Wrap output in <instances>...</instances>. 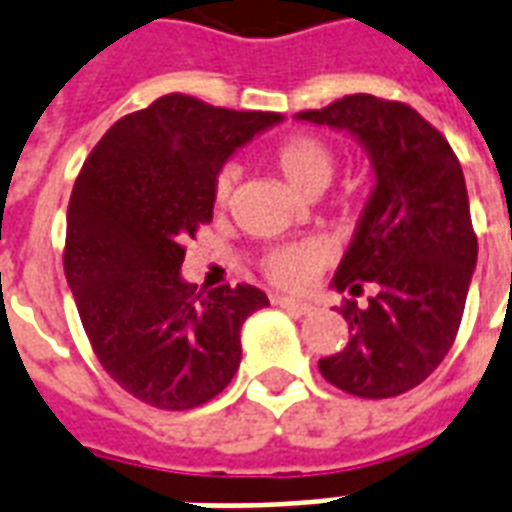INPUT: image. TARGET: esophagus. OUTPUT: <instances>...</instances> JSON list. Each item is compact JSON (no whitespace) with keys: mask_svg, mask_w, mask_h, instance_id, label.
I'll return each mask as SVG.
<instances>
[{"mask_svg":"<svg viewBox=\"0 0 512 512\" xmlns=\"http://www.w3.org/2000/svg\"><path fill=\"white\" fill-rule=\"evenodd\" d=\"M274 306H282V309H287V312H295V314H309V312H312V304L295 301V298H282V295H276Z\"/></svg>","mask_w":512,"mask_h":512,"instance_id":"obj_1","label":"esophagus"}]
</instances>
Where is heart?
Here are the masks:
<instances>
[{
    "instance_id": "heart-1",
    "label": "heart",
    "mask_w": 512,
    "mask_h": 512,
    "mask_svg": "<svg viewBox=\"0 0 512 512\" xmlns=\"http://www.w3.org/2000/svg\"><path fill=\"white\" fill-rule=\"evenodd\" d=\"M274 168L285 176L290 187L304 195H317L331 184L339 157L328 140L312 132H295L279 140L271 151ZM236 168H222L214 179V203L225 208L236 187ZM328 263V249L320 241H290L268 249L260 260V274L287 293H304L317 282Z\"/></svg>"
}]
</instances>
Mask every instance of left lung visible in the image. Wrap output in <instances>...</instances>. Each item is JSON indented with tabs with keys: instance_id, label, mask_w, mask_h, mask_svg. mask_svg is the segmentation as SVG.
Returning <instances> with one entry per match:
<instances>
[{
	"instance_id": "1",
	"label": "left lung",
	"mask_w": 512,
	"mask_h": 512,
	"mask_svg": "<svg viewBox=\"0 0 512 512\" xmlns=\"http://www.w3.org/2000/svg\"><path fill=\"white\" fill-rule=\"evenodd\" d=\"M298 119L352 132L369 149L377 187L336 271V290L361 295L339 306L350 342L317 369L339 391L393 399L418 388L456 342L478 260L461 162L415 108L347 94Z\"/></svg>"
}]
</instances>
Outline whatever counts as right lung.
<instances>
[{
    "label": "right lung",
    "mask_w": 512,
    "mask_h": 512,
    "mask_svg": "<svg viewBox=\"0 0 512 512\" xmlns=\"http://www.w3.org/2000/svg\"><path fill=\"white\" fill-rule=\"evenodd\" d=\"M279 113L165 94L121 116L83 162L67 206L64 276L97 361L157 410H195L241 363V325L263 290L181 282L187 241L211 222L222 162Z\"/></svg>",
    "instance_id": "add662e5"
}]
</instances>
